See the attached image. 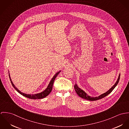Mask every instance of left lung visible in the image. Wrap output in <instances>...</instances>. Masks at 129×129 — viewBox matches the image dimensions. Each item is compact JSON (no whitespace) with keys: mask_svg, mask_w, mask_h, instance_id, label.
Masks as SVG:
<instances>
[{"mask_svg":"<svg viewBox=\"0 0 129 129\" xmlns=\"http://www.w3.org/2000/svg\"><path fill=\"white\" fill-rule=\"evenodd\" d=\"M120 74H119L118 78L116 82L115 83V84L113 86H112V87H111L107 91H106V92L101 94L99 96L93 97V96H89L88 95H87L86 94V93L83 90L81 89L78 86H77V85L76 84L74 86V88H75L76 92L77 93V94L80 97H81V98H83L84 99H85V100H90V101H94V100H99L101 99L104 98L105 96H107V95H108L109 93H110L112 91V90L114 89V88L116 87V86L117 85L118 83H119V80H120Z\"/></svg>","mask_w":129,"mask_h":129,"instance_id":"1","label":"left lung"}]
</instances>
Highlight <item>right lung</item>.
<instances>
[{
  "mask_svg": "<svg viewBox=\"0 0 129 129\" xmlns=\"http://www.w3.org/2000/svg\"><path fill=\"white\" fill-rule=\"evenodd\" d=\"M61 72V71H60L58 72L57 73H56L54 76H53V77L52 78V79L51 80L50 82H49L48 85L47 86V87H46V88L43 90V91L40 92V93H36V94H26V93H23L22 92H21V91H20L13 84L11 79V78H10V74L9 73V78H10V81H11V84L12 86H13V87L19 93H20L21 94H22V95L27 98H29L30 99H33V100H37V99H43L44 98H45L46 96H47L51 91L52 90V87H53V83H54V81L55 79V78H56V77L59 74V73Z\"/></svg>",
  "mask_w": 129,
  "mask_h": 129,
  "instance_id": "1",
  "label": "right lung"
}]
</instances>
